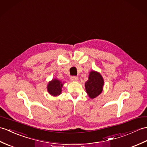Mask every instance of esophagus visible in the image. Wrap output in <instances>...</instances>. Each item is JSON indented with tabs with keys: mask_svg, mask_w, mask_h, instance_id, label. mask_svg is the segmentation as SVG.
Instances as JSON below:
<instances>
[{
	"mask_svg": "<svg viewBox=\"0 0 147 147\" xmlns=\"http://www.w3.org/2000/svg\"><path fill=\"white\" fill-rule=\"evenodd\" d=\"M71 80L72 81H77L78 80V78L76 76H73L71 77Z\"/></svg>",
	"mask_w": 147,
	"mask_h": 147,
	"instance_id": "34e87169",
	"label": "esophagus"
}]
</instances>
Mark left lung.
I'll use <instances>...</instances> for the list:
<instances>
[{"label":"left lung","instance_id":"8db88e82","mask_svg":"<svg viewBox=\"0 0 147 147\" xmlns=\"http://www.w3.org/2000/svg\"><path fill=\"white\" fill-rule=\"evenodd\" d=\"M104 81L100 73L92 71L90 72L88 80L85 83V88L91 98H94L103 91Z\"/></svg>","mask_w":147,"mask_h":147}]
</instances>
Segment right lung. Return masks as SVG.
<instances>
[{
    "label": "right lung",
    "instance_id": "obj_1",
    "mask_svg": "<svg viewBox=\"0 0 147 147\" xmlns=\"http://www.w3.org/2000/svg\"><path fill=\"white\" fill-rule=\"evenodd\" d=\"M63 83L56 79L53 80L49 82L47 85V91L50 94L53 96H58L61 93V89L63 87Z\"/></svg>",
    "mask_w": 147,
    "mask_h": 147
}]
</instances>
